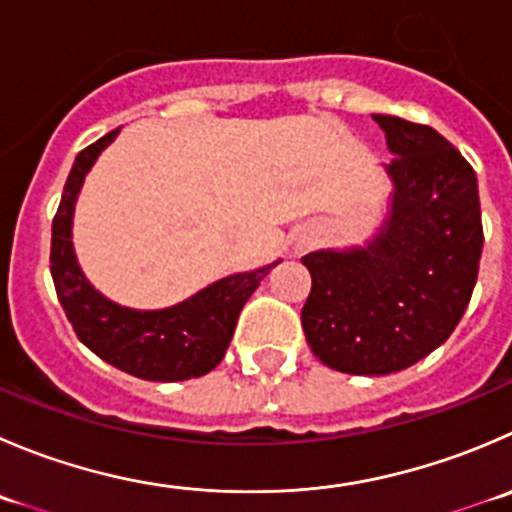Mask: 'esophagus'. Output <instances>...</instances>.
<instances>
[{"instance_id": "1", "label": "esophagus", "mask_w": 512, "mask_h": 512, "mask_svg": "<svg viewBox=\"0 0 512 512\" xmlns=\"http://www.w3.org/2000/svg\"><path fill=\"white\" fill-rule=\"evenodd\" d=\"M305 245H307V242L300 240V242H297V250H305Z\"/></svg>"}]
</instances>
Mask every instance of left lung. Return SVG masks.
Returning a JSON list of instances; mask_svg holds the SVG:
<instances>
[{
  "mask_svg": "<svg viewBox=\"0 0 512 512\" xmlns=\"http://www.w3.org/2000/svg\"><path fill=\"white\" fill-rule=\"evenodd\" d=\"M393 155V192L365 245L302 257L312 290L302 330L315 357L350 375H390L443 345L465 315L483 252L478 177L440 132L372 114Z\"/></svg>",
  "mask_w": 512,
  "mask_h": 512,
  "instance_id": "1",
  "label": "left lung"
}]
</instances>
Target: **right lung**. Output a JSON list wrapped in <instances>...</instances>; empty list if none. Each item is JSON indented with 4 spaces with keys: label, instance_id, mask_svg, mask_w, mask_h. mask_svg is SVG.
<instances>
[{
    "label": "right lung",
    "instance_id": "right-lung-1",
    "mask_svg": "<svg viewBox=\"0 0 512 512\" xmlns=\"http://www.w3.org/2000/svg\"><path fill=\"white\" fill-rule=\"evenodd\" d=\"M117 135L119 130H112L79 152L64 185L62 202L52 222L49 257L57 297L79 340L117 370L157 382L207 375L225 357L245 302L267 272L282 260L222 277L187 300L162 310H135L102 295L79 267L72 225L84 177Z\"/></svg>",
    "mask_w": 512,
    "mask_h": 512
}]
</instances>
